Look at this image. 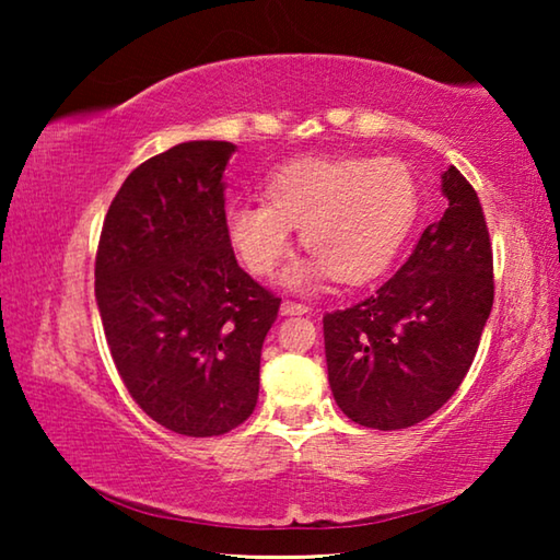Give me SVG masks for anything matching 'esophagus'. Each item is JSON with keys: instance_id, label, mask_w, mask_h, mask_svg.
Segmentation results:
<instances>
[{"instance_id": "esophagus-1", "label": "esophagus", "mask_w": 560, "mask_h": 560, "mask_svg": "<svg viewBox=\"0 0 560 560\" xmlns=\"http://www.w3.org/2000/svg\"><path fill=\"white\" fill-rule=\"evenodd\" d=\"M281 314L283 316H303V314H308V306L306 303H299V301H283L281 303Z\"/></svg>"}]
</instances>
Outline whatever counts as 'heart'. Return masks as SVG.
<instances>
[{
  "label": "heart",
  "instance_id": "1",
  "mask_svg": "<svg viewBox=\"0 0 560 560\" xmlns=\"http://www.w3.org/2000/svg\"><path fill=\"white\" fill-rule=\"evenodd\" d=\"M420 212L412 170L395 158H303L279 167L264 202L226 210L224 234L254 277H273L291 252V230L314 254L293 264L287 281L311 289L334 273L363 283L390 267Z\"/></svg>",
  "mask_w": 560,
  "mask_h": 560
}]
</instances>
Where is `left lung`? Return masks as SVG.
<instances>
[{"label":"left lung","mask_w":560,"mask_h":560,"mask_svg":"<svg viewBox=\"0 0 560 560\" xmlns=\"http://www.w3.org/2000/svg\"><path fill=\"white\" fill-rule=\"evenodd\" d=\"M447 207L393 279L324 316L330 390L373 430L428 420L457 393L494 303V257L479 197L457 167L442 175Z\"/></svg>","instance_id":"obj_1"}]
</instances>
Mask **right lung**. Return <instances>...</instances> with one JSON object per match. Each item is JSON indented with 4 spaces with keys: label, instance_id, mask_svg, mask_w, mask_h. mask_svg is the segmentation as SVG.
I'll list each match as a JSON object with an SVG mask.
<instances>
[{
    "label": "right lung",
    "instance_id": "1",
    "mask_svg": "<svg viewBox=\"0 0 560 560\" xmlns=\"http://www.w3.org/2000/svg\"><path fill=\"white\" fill-rule=\"evenodd\" d=\"M224 140L145 160L108 207L96 301L132 400L187 438L224 434L254 412L261 346L281 299L246 273L224 234Z\"/></svg>",
    "mask_w": 560,
    "mask_h": 560
}]
</instances>
